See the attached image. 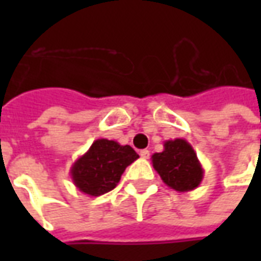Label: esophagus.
<instances>
[{"mask_svg":"<svg viewBox=\"0 0 261 261\" xmlns=\"http://www.w3.org/2000/svg\"><path fill=\"white\" fill-rule=\"evenodd\" d=\"M140 156L144 159L149 158V151H148V149H141V151H140Z\"/></svg>","mask_w":261,"mask_h":261,"instance_id":"1","label":"esophagus"}]
</instances>
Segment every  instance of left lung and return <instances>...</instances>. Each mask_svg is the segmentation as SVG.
Listing matches in <instances>:
<instances>
[{
  "label": "left lung",
  "mask_w": 261,
  "mask_h": 261,
  "mask_svg": "<svg viewBox=\"0 0 261 261\" xmlns=\"http://www.w3.org/2000/svg\"><path fill=\"white\" fill-rule=\"evenodd\" d=\"M152 166L166 186L176 192L185 193L200 186L204 169L197 158L192 144L183 138L164 142V151L153 153Z\"/></svg>",
  "instance_id": "obj_1"
}]
</instances>
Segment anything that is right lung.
Listing matches in <instances>:
<instances>
[{
	"label": "right lung",
	"mask_w": 261,
	"mask_h": 261,
	"mask_svg": "<svg viewBox=\"0 0 261 261\" xmlns=\"http://www.w3.org/2000/svg\"><path fill=\"white\" fill-rule=\"evenodd\" d=\"M137 158L138 153L130 145L100 138L75 161L69 173L80 192L99 197L117 186L125 168Z\"/></svg>",
	"instance_id": "right-lung-1"
}]
</instances>
